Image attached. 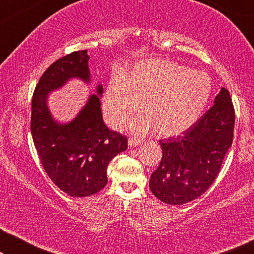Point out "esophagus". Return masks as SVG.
Wrapping results in <instances>:
<instances>
[{
    "label": "esophagus",
    "instance_id": "34e87169",
    "mask_svg": "<svg viewBox=\"0 0 254 254\" xmlns=\"http://www.w3.org/2000/svg\"><path fill=\"white\" fill-rule=\"evenodd\" d=\"M141 143V140L140 138H136V137H129V140H128V144L130 145V147H136Z\"/></svg>",
    "mask_w": 254,
    "mask_h": 254
}]
</instances>
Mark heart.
<instances>
[{"label": "heart", "mask_w": 254, "mask_h": 254, "mask_svg": "<svg viewBox=\"0 0 254 254\" xmlns=\"http://www.w3.org/2000/svg\"><path fill=\"white\" fill-rule=\"evenodd\" d=\"M211 92L208 74L162 59L140 61L124 76L113 77L104 97V116L114 129L131 124L135 133L157 131L176 136L192 127L204 111Z\"/></svg>", "instance_id": "heart-1"}]
</instances>
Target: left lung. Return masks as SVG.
Here are the masks:
<instances>
[{
	"label": "left lung",
	"mask_w": 254,
	"mask_h": 254,
	"mask_svg": "<svg viewBox=\"0 0 254 254\" xmlns=\"http://www.w3.org/2000/svg\"><path fill=\"white\" fill-rule=\"evenodd\" d=\"M235 110L227 89L214 105L182 135L159 141L163 157L151 173L149 186L158 200L184 204L206 192L220 172L232 144Z\"/></svg>",
	"instance_id": "left-lung-1"
}]
</instances>
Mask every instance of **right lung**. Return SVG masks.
Wrapping results in <instances>:
<instances>
[{"mask_svg":"<svg viewBox=\"0 0 254 254\" xmlns=\"http://www.w3.org/2000/svg\"><path fill=\"white\" fill-rule=\"evenodd\" d=\"M88 51H77L59 59L46 69L34 90L31 134L40 162L52 182L75 197L93 195L107 184V166L127 149V137L110 130L104 124L97 85L74 119L61 124L47 104L51 92L72 78L91 82Z\"/></svg>","mask_w":254,"mask_h":254,"instance_id":"1","label":"right lung"}]
</instances>
